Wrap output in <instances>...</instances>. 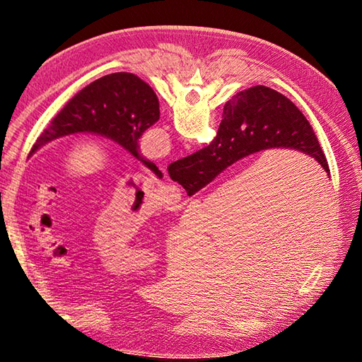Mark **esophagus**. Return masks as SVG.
I'll return each instance as SVG.
<instances>
[{
  "instance_id": "esophagus-1",
  "label": "esophagus",
  "mask_w": 362,
  "mask_h": 362,
  "mask_svg": "<svg viewBox=\"0 0 362 362\" xmlns=\"http://www.w3.org/2000/svg\"><path fill=\"white\" fill-rule=\"evenodd\" d=\"M163 199H164V202L170 204V205L177 204L181 199V190L173 184L166 185V187H164V190H163Z\"/></svg>"
}]
</instances>
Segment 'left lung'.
I'll return each instance as SVG.
<instances>
[{"label":"left lung","instance_id":"obj_1","mask_svg":"<svg viewBox=\"0 0 362 362\" xmlns=\"http://www.w3.org/2000/svg\"><path fill=\"white\" fill-rule=\"evenodd\" d=\"M160 119V104L151 86L129 72H116L90 83L64 105L43 129L28 157L48 141L76 133L110 139L154 172V163L140 156L139 139Z\"/></svg>","mask_w":362,"mask_h":362}]
</instances>
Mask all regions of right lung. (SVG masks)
I'll return each mask as SVG.
<instances>
[{"instance_id":"add662e5","label":"right lung","mask_w":362,"mask_h":362,"mask_svg":"<svg viewBox=\"0 0 362 362\" xmlns=\"http://www.w3.org/2000/svg\"><path fill=\"white\" fill-rule=\"evenodd\" d=\"M270 148L305 152L329 173L323 149L308 120L288 98L266 86L234 95L223 107L222 122L211 144L169 164L168 172L192 196L233 163Z\"/></svg>"}]
</instances>
